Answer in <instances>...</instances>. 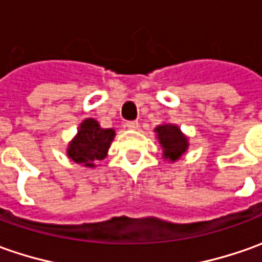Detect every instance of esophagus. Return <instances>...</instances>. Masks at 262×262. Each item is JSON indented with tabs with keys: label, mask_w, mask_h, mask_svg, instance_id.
<instances>
[{
	"label": "esophagus",
	"mask_w": 262,
	"mask_h": 262,
	"mask_svg": "<svg viewBox=\"0 0 262 262\" xmlns=\"http://www.w3.org/2000/svg\"><path fill=\"white\" fill-rule=\"evenodd\" d=\"M126 127L132 129V130H138L139 129V122H127L126 123Z\"/></svg>",
	"instance_id": "34e87169"
}]
</instances>
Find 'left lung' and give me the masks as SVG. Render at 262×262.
<instances>
[{
    "mask_svg": "<svg viewBox=\"0 0 262 262\" xmlns=\"http://www.w3.org/2000/svg\"><path fill=\"white\" fill-rule=\"evenodd\" d=\"M157 139L161 149L162 158L168 162H177L183 155L187 154L190 140L183 130L174 123H162L155 127Z\"/></svg>",
    "mask_w": 262,
    "mask_h": 262,
    "instance_id": "left-lung-1",
    "label": "left lung"
}]
</instances>
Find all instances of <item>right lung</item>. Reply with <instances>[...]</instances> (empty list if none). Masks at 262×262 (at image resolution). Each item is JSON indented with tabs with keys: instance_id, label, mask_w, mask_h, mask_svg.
Listing matches in <instances>:
<instances>
[{
	"instance_id": "add662e5",
	"label": "right lung",
	"mask_w": 262,
	"mask_h": 262,
	"mask_svg": "<svg viewBox=\"0 0 262 262\" xmlns=\"http://www.w3.org/2000/svg\"><path fill=\"white\" fill-rule=\"evenodd\" d=\"M114 136V129H104L93 117L84 119L77 135L68 143L67 155L81 167L95 168L97 161L107 157Z\"/></svg>"
}]
</instances>
